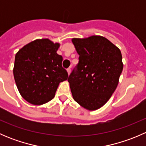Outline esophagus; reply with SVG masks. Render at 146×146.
<instances>
[{"label":"esophagus","instance_id":"obj_1","mask_svg":"<svg viewBox=\"0 0 146 146\" xmlns=\"http://www.w3.org/2000/svg\"><path fill=\"white\" fill-rule=\"evenodd\" d=\"M70 70H71V69H70V68H68L67 69V72H68V75H70Z\"/></svg>","mask_w":146,"mask_h":146}]
</instances>
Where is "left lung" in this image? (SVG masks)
<instances>
[{
  "label": "left lung",
  "mask_w": 146,
  "mask_h": 146,
  "mask_svg": "<svg viewBox=\"0 0 146 146\" xmlns=\"http://www.w3.org/2000/svg\"><path fill=\"white\" fill-rule=\"evenodd\" d=\"M79 55L77 66L68 78L76 102L88 110L102 107L117 88L123 70L118 47L101 36L73 38Z\"/></svg>",
  "instance_id": "left-lung-1"
}]
</instances>
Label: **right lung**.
Instances as JSON below:
<instances>
[{"label": "right lung", "mask_w": 146, "mask_h": 146, "mask_svg": "<svg viewBox=\"0 0 146 146\" xmlns=\"http://www.w3.org/2000/svg\"><path fill=\"white\" fill-rule=\"evenodd\" d=\"M60 44L48 39H36L24 46L15 58V81L21 96L35 105L53 99L61 82L68 78L63 57L56 53Z\"/></svg>", "instance_id": "add662e5"}]
</instances>
